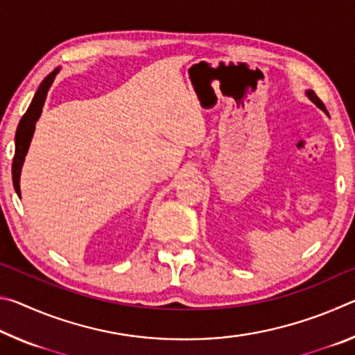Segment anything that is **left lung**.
Here are the masks:
<instances>
[{
  "label": "left lung",
  "mask_w": 355,
  "mask_h": 355,
  "mask_svg": "<svg viewBox=\"0 0 355 355\" xmlns=\"http://www.w3.org/2000/svg\"><path fill=\"white\" fill-rule=\"evenodd\" d=\"M305 94H307V97L311 100V101H313V103L318 106V107H320V110H322L324 112H326L327 114V110H326V106H324V103H322V101L320 100V98H318V95L313 92V91H307V92H305Z\"/></svg>",
  "instance_id": "1"
}]
</instances>
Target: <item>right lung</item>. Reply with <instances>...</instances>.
<instances>
[{
	"label": "right lung",
	"mask_w": 355,
	"mask_h": 355,
	"mask_svg": "<svg viewBox=\"0 0 355 355\" xmlns=\"http://www.w3.org/2000/svg\"><path fill=\"white\" fill-rule=\"evenodd\" d=\"M58 71H59V69L53 70L51 73L40 83V86L37 89V92H35V95H34L31 105H29L28 111L25 112V116H23L20 120L19 128H17L15 155H14V161H12V182H14V188H15L17 194H19V197H20V173H21L23 161H25L29 144H31V139H33L35 122H37L40 114H42V107H44L48 89H50L53 81H55Z\"/></svg>",
	"instance_id": "obj_1"
}]
</instances>
